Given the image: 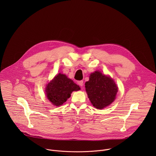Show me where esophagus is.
<instances>
[{"mask_svg":"<svg viewBox=\"0 0 156 156\" xmlns=\"http://www.w3.org/2000/svg\"><path fill=\"white\" fill-rule=\"evenodd\" d=\"M77 83H78V84L80 86H83V81H78Z\"/></svg>","mask_w":156,"mask_h":156,"instance_id":"obj_1","label":"esophagus"}]
</instances>
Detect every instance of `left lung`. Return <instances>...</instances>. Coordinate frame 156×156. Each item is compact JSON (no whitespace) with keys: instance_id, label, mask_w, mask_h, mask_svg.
<instances>
[{"instance_id":"1","label":"left lung","mask_w":156,"mask_h":156,"mask_svg":"<svg viewBox=\"0 0 156 156\" xmlns=\"http://www.w3.org/2000/svg\"><path fill=\"white\" fill-rule=\"evenodd\" d=\"M86 91L93 105L102 109L115 99L118 87L113 79L99 71L92 73L90 80L85 83Z\"/></svg>"}]
</instances>
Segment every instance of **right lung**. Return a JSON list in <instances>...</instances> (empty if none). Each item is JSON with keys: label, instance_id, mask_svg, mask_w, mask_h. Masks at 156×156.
<instances>
[{"label": "right lung", "instance_id": "obj_1", "mask_svg": "<svg viewBox=\"0 0 156 156\" xmlns=\"http://www.w3.org/2000/svg\"><path fill=\"white\" fill-rule=\"evenodd\" d=\"M80 90V86L73 80L64 74L58 73L46 85L45 91L49 101L58 107L66 101L73 91Z\"/></svg>", "mask_w": 156, "mask_h": 156}]
</instances>
